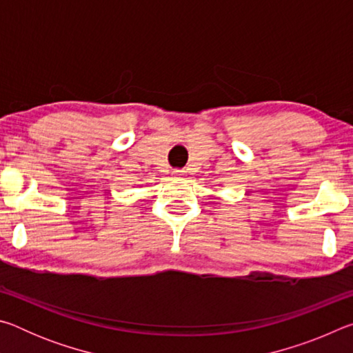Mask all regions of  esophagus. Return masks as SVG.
I'll use <instances>...</instances> for the list:
<instances>
[{
    "mask_svg": "<svg viewBox=\"0 0 353 353\" xmlns=\"http://www.w3.org/2000/svg\"><path fill=\"white\" fill-rule=\"evenodd\" d=\"M172 174H174V176H183L185 171L183 170H174V171H172Z\"/></svg>",
    "mask_w": 353,
    "mask_h": 353,
    "instance_id": "esophagus-1",
    "label": "esophagus"
}]
</instances>
